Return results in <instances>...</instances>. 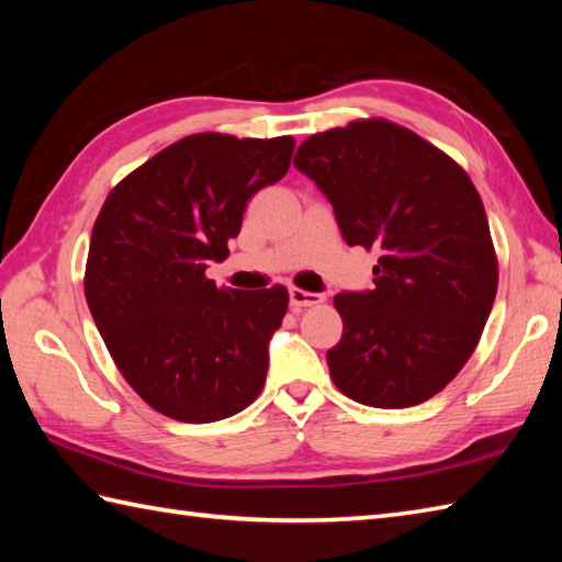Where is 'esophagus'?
I'll list each match as a JSON object with an SVG mask.
<instances>
[{
	"mask_svg": "<svg viewBox=\"0 0 562 562\" xmlns=\"http://www.w3.org/2000/svg\"><path fill=\"white\" fill-rule=\"evenodd\" d=\"M324 302V296L321 294H314V292H306V290H300V288H292L290 290V306L292 312H302V308L306 306H316Z\"/></svg>",
	"mask_w": 562,
	"mask_h": 562,
	"instance_id": "1",
	"label": "esophagus"
}]
</instances>
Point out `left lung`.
<instances>
[{
	"label": "left lung",
	"mask_w": 562,
	"mask_h": 562,
	"mask_svg": "<svg viewBox=\"0 0 562 562\" xmlns=\"http://www.w3.org/2000/svg\"><path fill=\"white\" fill-rule=\"evenodd\" d=\"M294 166L328 198L345 244L379 250L374 288L333 300V384L372 408L432 398L469 362L497 292L479 190L445 151L379 117L312 135Z\"/></svg>",
	"instance_id": "8db88e82"
}]
</instances>
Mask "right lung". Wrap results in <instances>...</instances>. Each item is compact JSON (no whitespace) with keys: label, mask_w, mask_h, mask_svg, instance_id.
<instances>
[{"label":"right lung","mask_w":562,"mask_h":562,"mask_svg":"<svg viewBox=\"0 0 562 562\" xmlns=\"http://www.w3.org/2000/svg\"><path fill=\"white\" fill-rule=\"evenodd\" d=\"M292 151V137H183L123 178L93 224V324L127 384L178 423L232 417L266 384L288 290H220L205 270L229 256L248 200L288 173Z\"/></svg>","instance_id":"add662e5"}]
</instances>
